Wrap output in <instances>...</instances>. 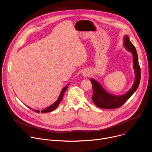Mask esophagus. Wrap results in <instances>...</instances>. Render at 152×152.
<instances>
[{
    "instance_id": "obj_1",
    "label": "esophagus",
    "mask_w": 152,
    "mask_h": 152,
    "mask_svg": "<svg viewBox=\"0 0 152 152\" xmlns=\"http://www.w3.org/2000/svg\"><path fill=\"white\" fill-rule=\"evenodd\" d=\"M83 76L85 77H87L90 76V73L88 71H85L83 73Z\"/></svg>"
}]
</instances>
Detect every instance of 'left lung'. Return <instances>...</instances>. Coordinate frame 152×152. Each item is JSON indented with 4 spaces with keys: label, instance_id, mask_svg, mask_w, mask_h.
<instances>
[{
    "label": "left lung",
    "instance_id": "1",
    "mask_svg": "<svg viewBox=\"0 0 152 152\" xmlns=\"http://www.w3.org/2000/svg\"><path fill=\"white\" fill-rule=\"evenodd\" d=\"M124 48L129 52H131L133 56V64L135 72L134 83L128 91L120 96H115L106 91L101 84L94 79H90L93 86V96L92 100L94 103L99 107L103 109H114L122 106L138 88L141 79V70L138 63V57L137 50L134 45L129 39L128 35H126L123 39Z\"/></svg>",
    "mask_w": 152,
    "mask_h": 152
}]
</instances>
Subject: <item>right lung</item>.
I'll list each match as a JSON object with an SVG mask.
<instances>
[{
  "label": "right lung",
  "mask_w": 152,
  "mask_h": 152,
  "mask_svg": "<svg viewBox=\"0 0 152 152\" xmlns=\"http://www.w3.org/2000/svg\"><path fill=\"white\" fill-rule=\"evenodd\" d=\"M69 85V83H68L66 86H65L64 88H63V89H62V91H61V93H60V94H59V97H58V98L57 100H56V101L53 104H52V105H50V106H48V107H46V109H45V110H42L41 111V113H49V112H51V111H52L55 110L56 109V108L58 106V105L59 104L60 102H61V100H62V98H63V97H64V93L66 92V91L67 90V88H68ZM28 107L29 108H30L31 110H33L34 111H35V112H37V113H39V112H40V111L34 110V109H32V108H31V107H29V106H28Z\"/></svg>",
  "instance_id": "right-lung-1"
}]
</instances>
